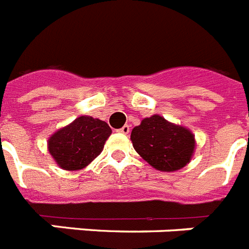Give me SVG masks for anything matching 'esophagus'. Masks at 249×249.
I'll return each instance as SVG.
<instances>
[{
  "label": "esophagus",
  "instance_id": "34e87169",
  "mask_svg": "<svg viewBox=\"0 0 249 249\" xmlns=\"http://www.w3.org/2000/svg\"><path fill=\"white\" fill-rule=\"evenodd\" d=\"M119 132H121V134H124V135H127L128 134V132H130V126H128V124H124V126L122 127V128H119Z\"/></svg>",
  "mask_w": 249,
  "mask_h": 249
}]
</instances>
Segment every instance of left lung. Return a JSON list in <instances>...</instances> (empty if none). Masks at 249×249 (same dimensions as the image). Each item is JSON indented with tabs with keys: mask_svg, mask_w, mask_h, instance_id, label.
<instances>
[{
	"mask_svg": "<svg viewBox=\"0 0 249 249\" xmlns=\"http://www.w3.org/2000/svg\"><path fill=\"white\" fill-rule=\"evenodd\" d=\"M135 150L159 171H178L192 158L196 141L185 127L167 122L160 115L141 121L131 132Z\"/></svg>",
	"mask_w": 249,
	"mask_h": 249,
	"instance_id": "left-lung-1",
	"label": "left lung"
}]
</instances>
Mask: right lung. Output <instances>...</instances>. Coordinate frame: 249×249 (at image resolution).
<instances>
[{"label": "right lung", "mask_w": 249, "mask_h": 249, "mask_svg": "<svg viewBox=\"0 0 249 249\" xmlns=\"http://www.w3.org/2000/svg\"><path fill=\"white\" fill-rule=\"evenodd\" d=\"M112 130L92 117H78L49 139V152L61 168L81 170L101 153Z\"/></svg>", "instance_id": "obj_1"}]
</instances>
